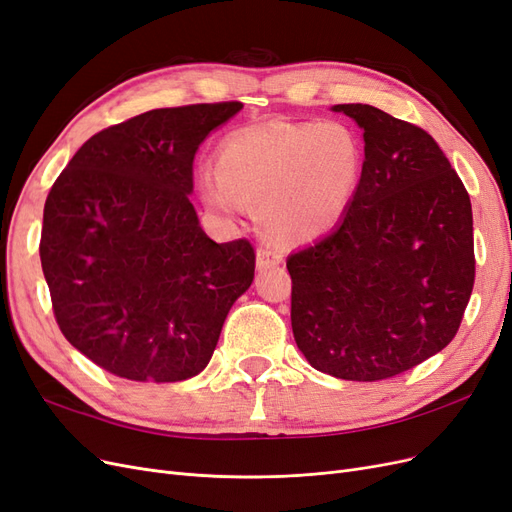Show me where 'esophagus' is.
I'll use <instances>...</instances> for the list:
<instances>
[{"label":"esophagus","instance_id":"esophagus-1","mask_svg":"<svg viewBox=\"0 0 512 512\" xmlns=\"http://www.w3.org/2000/svg\"><path fill=\"white\" fill-rule=\"evenodd\" d=\"M284 262V252L280 245H273V243H265L260 245L256 250V267L258 269H273V267H280Z\"/></svg>","mask_w":512,"mask_h":512}]
</instances>
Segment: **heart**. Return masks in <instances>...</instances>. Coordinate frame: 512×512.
<instances>
[{"mask_svg": "<svg viewBox=\"0 0 512 512\" xmlns=\"http://www.w3.org/2000/svg\"><path fill=\"white\" fill-rule=\"evenodd\" d=\"M218 179H200L213 209L260 207L284 241L320 237L342 218L363 170V149L339 123L267 121L226 136L215 156Z\"/></svg>", "mask_w": 512, "mask_h": 512, "instance_id": "b5f03b06", "label": "heart"}]
</instances>
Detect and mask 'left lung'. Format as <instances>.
Here are the masks:
<instances>
[{"label": "left lung", "instance_id": "left-lung-1", "mask_svg": "<svg viewBox=\"0 0 512 512\" xmlns=\"http://www.w3.org/2000/svg\"><path fill=\"white\" fill-rule=\"evenodd\" d=\"M359 185L331 235L288 256L294 342L324 374L376 382L453 342L474 286L468 190L438 143L369 104Z\"/></svg>", "mask_w": 512, "mask_h": 512}]
</instances>
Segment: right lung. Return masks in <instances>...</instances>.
<instances>
[{
	"instance_id": "obj_1",
	"label": "right lung",
	"mask_w": 512,
	"mask_h": 512,
	"mask_svg": "<svg viewBox=\"0 0 512 512\" xmlns=\"http://www.w3.org/2000/svg\"><path fill=\"white\" fill-rule=\"evenodd\" d=\"M241 108H156L117 123L74 153L46 196L40 260L55 320L108 374H200L254 280L252 243L211 241L190 203L200 143Z\"/></svg>"
}]
</instances>
